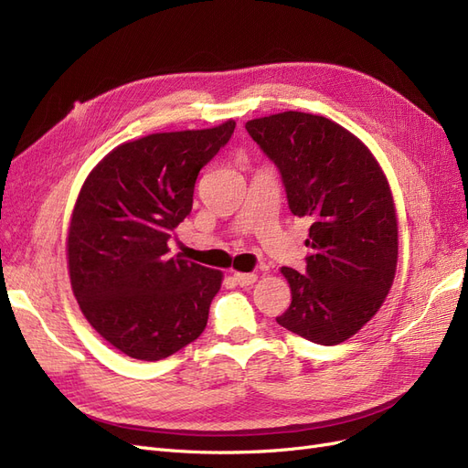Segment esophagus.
Segmentation results:
<instances>
[{"label": "esophagus", "mask_w": 468, "mask_h": 468, "mask_svg": "<svg viewBox=\"0 0 468 468\" xmlns=\"http://www.w3.org/2000/svg\"><path fill=\"white\" fill-rule=\"evenodd\" d=\"M234 281L238 282L239 287H250V285H253V282L258 281V275L256 273H234Z\"/></svg>", "instance_id": "esophagus-1"}]
</instances>
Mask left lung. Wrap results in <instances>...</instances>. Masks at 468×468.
<instances>
[{
	"label": "left lung",
	"instance_id": "obj_1",
	"mask_svg": "<svg viewBox=\"0 0 468 468\" xmlns=\"http://www.w3.org/2000/svg\"><path fill=\"white\" fill-rule=\"evenodd\" d=\"M246 131L279 167L292 215L313 220L306 271L281 267L292 301L277 324L308 342L342 344L377 314L396 275L388 179L356 134L325 117L285 111Z\"/></svg>",
	"mask_w": 468,
	"mask_h": 468
}]
</instances>
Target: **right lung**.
I'll return each instance as SVG.
<instances>
[{
  "label": "right lung",
  "mask_w": 468,
  "mask_h": 468,
  "mask_svg": "<svg viewBox=\"0 0 468 468\" xmlns=\"http://www.w3.org/2000/svg\"><path fill=\"white\" fill-rule=\"evenodd\" d=\"M234 129L230 119L131 140L83 181L66 239L69 282L91 328L124 356L160 361L205 330L222 271L169 256L167 239Z\"/></svg>",
  "instance_id": "right-lung-1"
}]
</instances>
